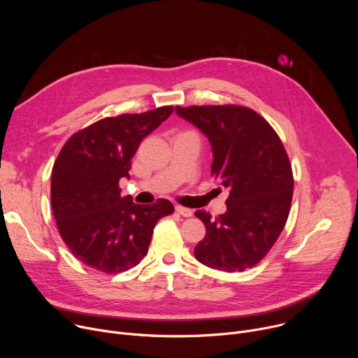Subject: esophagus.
<instances>
[{"label":"esophagus","instance_id":"1","mask_svg":"<svg viewBox=\"0 0 358 358\" xmlns=\"http://www.w3.org/2000/svg\"><path fill=\"white\" fill-rule=\"evenodd\" d=\"M176 211L180 214V215H182V217H185V218H188V217H192V210H189V208H185V207H181V206H177L176 207Z\"/></svg>","mask_w":358,"mask_h":358}]
</instances>
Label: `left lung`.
<instances>
[{
    "label": "left lung",
    "instance_id": "1",
    "mask_svg": "<svg viewBox=\"0 0 358 358\" xmlns=\"http://www.w3.org/2000/svg\"><path fill=\"white\" fill-rule=\"evenodd\" d=\"M176 113L208 138L211 174L229 189L224 214L195 213L207 228L196 261L229 273L255 266L279 238L292 203L293 174L279 136L248 108L177 106Z\"/></svg>",
    "mask_w": 358,
    "mask_h": 358
}]
</instances>
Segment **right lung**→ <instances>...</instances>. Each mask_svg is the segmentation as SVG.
<instances>
[{
  "instance_id": "1",
  "label": "right lung",
  "mask_w": 358,
  "mask_h": 358,
  "mask_svg": "<svg viewBox=\"0 0 358 358\" xmlns=\"http://www.w3.org/2000/svg\"><path fill=\"white\" fill-rule=\"evenodd\" d=\"M173 113L171 106L101 119L73 134L52 169L50 203L62 239L82 264L105 273L138 265L159 220L174 206L159 199L138 206L122 196L119 181L141 140Z\"/></svg>"
}]
</instances>
